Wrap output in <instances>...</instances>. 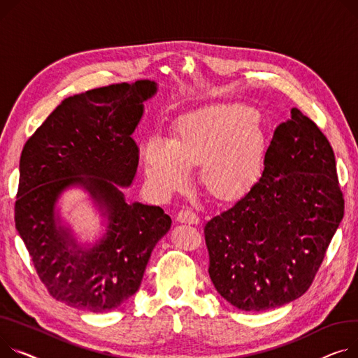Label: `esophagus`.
<instances>
[{
  "label": "esophagus",
  "instance_id": "obj_1",
  "mask_svg": "<svg viewBox=\"0 0 358 358\" xmlns=\"http://www.w3.org/2000/svg\"><path fill=\"white\" fill-rule=\"evenodd\" d=\"M177 220L180 222V223H188V224H197L199 223V220H200V217H199V214L193 210V208H182V210H180L178 211V214H177Z\"/></svg>",
  "mask_w": 358,
  "mask_h": 358
}]
</instances>
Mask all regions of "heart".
Here are the masks:
<instances>
[{"label": "heart", "instance_id": "heart-1", "mask_svg": "<svg viewBox=\"0 0 358 358\" xmlns=\"http://www.w3.org/2000/svg\"><path fill=\"white\" fill-rule=\"evenodd\" d=\"M265 134L256 112L241 103H220L182 115L174 139L154 135L142 148L145 173L158 193L181 187L188 162L203 161V181L214 193L234 196L255 184L264 162Z\"/></svg>", "mask_w": 358, "mask_h": 358}]
</instances>
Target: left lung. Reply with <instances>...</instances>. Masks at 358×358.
I'll return each instance as SVG.
<instances>
[{
	"label": "left lung",
	"mask_w": 358,
	"mask_h": 358,
	"mask_svg": "<svg viewBox=\"0 0 358 358\" xmlns=\"http://www.w3.org/2000/svg\"><path fill=\"white\" fill-rule=\"evenodd\" d=\"M264 165L249 192L204 227L214 288L242 311L302 296L344 216L334 151L299 109L275 129Z\"/></svg>",
	"instance_id": "1"
}]
</instances>
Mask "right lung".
<instances>
[{
	"label": "right lung",
	"mask_w": 358,
	"mask_h": 358,
	"mask_svg": "<svg viewBox=\"0 0 358 358\" xmlns=\"http://www.w3.org/2000/svg\"><path fill=\"white\" fill-rule=\"evenodd\" d=\"M157 83L138 80L90 89L64 99L29 138L20 158L15 227L49 294L83 311L109 313L138 289L151 253L171 219L157 206L128 204L139 148L132 138ZM70 185H82L108 217L104 239L80 250L54 208Z\"/></svg>",
	"instance_id": "1"
}]
</instances>
